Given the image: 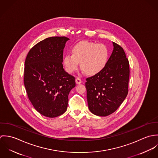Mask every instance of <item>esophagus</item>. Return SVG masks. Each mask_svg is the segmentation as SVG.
<instances>
[{
    "label": "esophagus",
    "mask_w": 158,
    "mask_h": 158,
    "mask_svg": "<svg viewBox=\"0 0 158 158\" xmlns=\"http://www.w3.org/2000/svg\"><path fill=\"white\" fill-rule=\"evenodd\" d=\"M75 82H76L77 84L78 85V84L81 83L82 81H81V80L80 78H76V79H75Z\"/></svg>",
    "instance_id": "34e87169"
}]
</instances>
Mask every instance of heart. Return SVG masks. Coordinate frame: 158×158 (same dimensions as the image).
Instances as JSON below:
<instances>
[{"label": "heart", "instance_id": "1", "mask_svg": "<svg viewBox=\"0 0 158 158\" xmlns=\"http://www.w3.org/2000/svg\"><path fill=\"white\" fill-rule=\"evenodd\" d=\"M72 55L64 56L63 64L69 73H73L79 67L88 75H95L102 72L107 64L109 58L108 47L103 44L81 41L72 50Z\"/></svg>", "mask_w": 158, "mask_h": 158}]
</instances>
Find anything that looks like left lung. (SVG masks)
Wrapping results in <instances>:
<instances>
[{"mask_svg":"<svg viewBox=\"0 0 158 158\" xmlns=\"http://www.w3.org/2000/svg\"><path fill=\"white\" fill-rule=\"evenodd\" d=\"M113 53L99 73L86 78L85 86L90 112L105 117L114 113L128 92L130 64L123 48L113 43Z\"/></svg>","mask_w":158,"mask_h":158,"instance_id":"8db88e82","label":"left lung"}]
</instances>
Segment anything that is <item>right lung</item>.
<instances>
[{"instance_id":"right-lung-1","label":"right lung","mask_w":158,"mask_h":158,"mask_svg":"<svg viewBox=\"0 0 158 158\" xmlns=\"http://www.w3.org/2000/svg\"><path fill=\"white\" fill-rule=\"evenodd\" d=\"M69 39L47 38L34 45L25 61L23 82L35 110L47 117H56L67 110L68 95L75 86V77L63 65V50Z\"/></svg>"}]
</instances>
